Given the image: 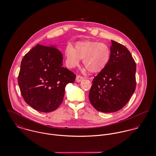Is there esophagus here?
I'll return each instance as SVG.
<instances>
[{
  "instance_id": "obj_1",
  "label": "esophagus",
  "mask_w": 156,
  "mask_h": 156,
  "mask_svg": "<svg viewBox=\"0 0 156 156\" xmlns=\"http://www.w3.org/2000/svg\"><path fill=\"white\" fill-rule=\"evenodd\" d=\"M83 79V77L82 76L77 75V76H76V81L77 82H81Z\"/></svg>"
}]
</instances>
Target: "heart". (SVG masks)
Segmentation results:
<instances>
[{
    "instance_id": "heart-1",
    "label": "heart",
    "mask_w": 156,
    "mask_h": 156,
    "mask_svg": "<svg viewBox=\"0 0 156 156\" xmlns=\"http://www.w3.org/2000/svg\"><path fill=\"white\" fill-rule=\"evenodd\" d=\"M65 56L68 68L77 66L80 59H83V64L89 72L98 73L108 64L111 51L109 47L103 43L86 40L77 42L74 48L68 45Z\"/></svg>"
}]
</instances>
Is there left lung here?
I'll return each mask as SVG.
<instances>
[{
    "mask_svg": "<svg viewBox=\"0 0 156 156\" xmlns=\"http://www.w3.org/2000/svg\"><path fill=\"white\" fill-rule=\"evenodd\" d=\"M110 60L92 81L89 98L98 112L121 109L129 101L136 86V65L129 50L112 40Z\"/></svg>",
    "mask_w": 156,
    "mask_h": 156,
    "instance_id": "1",
    "label": "left lung"
}]
</instances>
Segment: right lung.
Instances as JSON below:
<instances>
[{
  "mask_svg": "<svg viewBox=\"0 0 156 156\" xmlns=\"http://www.w3.org/2000/svg\"><path fill=\"white\" fill-rule=\"evenodd\" d=\"M62 53L56 47L37 44L23 57L18 77L23 98L34 109L56 110L62 103L65 88L76 74L62 67Z\"/></svg>",
  "mask_w": 156,
  "mask_h": 156,
  "instance_id": "obj_1",
  "label": "right lung"
}]
</instances>
